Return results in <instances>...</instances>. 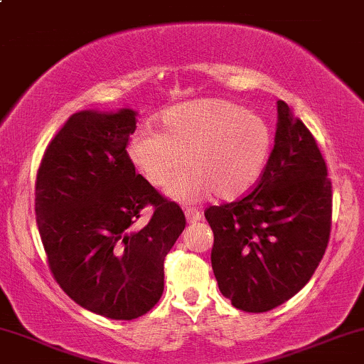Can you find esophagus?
<instances>
[{
  "label": "esophagus",
  "mask_w": 364,
  "mask_h": 364,
  "mask_svg": "<svg viewBox=\"0 0 364 364\" xmlns=\"http://www.w3.org/2000/svg\"><path fill=\"white\" fill-rule=\"evenodd\" d=\"M203 218V212L198 208H186V220L190 222V224H193V222H198Z\"/></svg>",
  "instance_id": "34e87169"
}]
</instances>
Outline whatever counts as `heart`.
<instances>
[{"instance_id":"b5f03b06","label":"heart","mask_w":364,"mask_h":364,"mask_svg":"<svg viewBox=\"0 0 364 364\" xmlns=\"http://www.w3.org/2000/svg\"><path fill=\"white\" fill-rule=\"evenodd\" d=\"M273 135L261 115L225 100H195L169 108L161 130L142 129L129 144V157L151 185L179 201L213 193L235 200L259 183L268 166ZM187 161H185L184 159Z\"/></svg>"}]
</instances>
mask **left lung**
I'll return each instance as SVG.
<instances>
[{"label":"left lung","instance_id":"1","mask_svg":"<svg viewBox=\"0 0 364 364\" xmlns=\"http://www.w3.org/2000/svg\"><path fill=\"white\" fill-rule=\"evenodd\" d=\"M212 268L222 295L244 312H268L317 269L332 224V183L314 135L278 102L268 166L244 198L208 207Z\"/></svg>","mask_w":364,"mask_h":364}]
</instances>
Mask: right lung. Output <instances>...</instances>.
<instances>
[{
    "label": "right lung",
    "instance_id": "right-lung-1",
    "mask_svg": "<svg viewBox=\"0 0 364 364\" xmlns=\"http://www.w3.org/2000/svg\"><path fill=\"white\" fill-rule=\"evenodd\" d=\"M134 110L80 112L43 152L35 215L49 268L71 299L103 317L132 321L164 290V257L185 230L178 203L135 173L127 146ZM151 220L134 225L139 212Z\"/></svg>",
    "mask_w": 364,
    "mask_h": 364
}]
</instances>
